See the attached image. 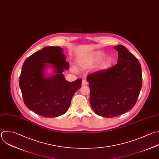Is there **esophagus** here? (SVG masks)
I'll return each instance as SVG.
<instances>
[{
  "label": "esophagus",
  "mask_w": 159,
  "mask_h": 159,
  "mask_svg": "<svg viewBox=\"0 0 159 159\" xmlns=\"http://www.w3.org/2000/svg\"><path fill=\"white\" fill-rule=\"evenodd\" d=\"M87 84H88V82L85 80H83V81H82V86H86Z\"/></svg>",
  "instance_id": "34e87169"
}]
</instances>
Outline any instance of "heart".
Here are the masks:
<instances>
[{
    "label": "heart",
    "mask_w": 159,
    "mask_h": 159,
    "mask_svg": "<svg viewBox=\"0 0 159 159\" xmlns=\"http://www.w3.org/2000/svg\"><path fill=\"white\" fill-rule=\"evenodd\" d=\"M105 56V53L101 51H98L93 54H92L89 58V61L91 62H98L101 60ZM113 62V59L111 57H106L104 58L101 61V67L102 68H109Z\"/></svg>",
    "instance_id": "1"
}]
</instances>
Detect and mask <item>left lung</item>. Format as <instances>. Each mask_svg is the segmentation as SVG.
Returning <instances> with one entry per match:
<instances>
[{
	"label": "left lung",
	"instance_id": "left-lung-1",
	"mask_svg": "<svg viewBox=\"0 0 159 159\" xmlns=\"http://www.w3.org/2000/svg\"><path fill=\"white\" fill-rule=\"evenodd\" d=\"M117 64L88 75L90 104L98 116L114 117L130 111L135 104L142 84L141 66L123 45L114 47Z\"/></svg>",
	"mask_w": 159,
	"mask_h": 159
}]
</instances>
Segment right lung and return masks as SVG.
<instances>
[{
    "instance_id": "right-lung-1",
    "label": "right lung",
    "mask_w": 159,
    "mask_h": 159,
    "mask_svg": "<svg viewBox=\"0 0 159 159\" xmlns=\"http://www.w3.org/2000/svg\"><path fill=\"white\" fill-rule=\"evenodd\" d=\"M51 64L55 75L46 77L44 70ZM69 63L59 47H45L28 57L20 76L19 86L26 106L45 117H55L68 109L76 91L81 87L82 79L69 82L62 73Z\"/></svg>"
}]
</instances>
